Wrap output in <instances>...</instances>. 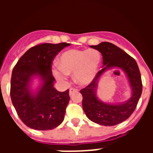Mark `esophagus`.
Instances as JSON below:
<instances>
[{
    "label": "esophagus",
    "instance_id": "esophagus-1",
    "mask_svg": "<svg viewBox=\"0 0 153 153\" xmlns=\"http://www.w3.org/2000/svg\"><path fill=\"white\" fill-rule=\"evenodd\" d=\"M78 90L76 89H74V88H70V91H69V93H70V95L71 96L74 93H76V92H77Z\"/></svg>",
    "mask_w": 153,
    "mask_h": 153
}]
</instances>
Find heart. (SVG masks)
Segmentation results:
<instances>
[{
  "instance_id": "b5f03b06",
  "label": "heart",
  "mask_w": 153,
  "mask_h": 153,
  "mask_svg": "<svg viewBox=\"0 0 153 153\" xmlns=\"http://www.w3.org/2000/svg\"><path fill=\"white\" fill-rule=\"evenodd\" d=\"M100 62V53L96 49L68 50L58 58V67L53 69V74L60 81L74 74L76 83L86 86L95 79Z\"/></svg>"
}]
</instances>
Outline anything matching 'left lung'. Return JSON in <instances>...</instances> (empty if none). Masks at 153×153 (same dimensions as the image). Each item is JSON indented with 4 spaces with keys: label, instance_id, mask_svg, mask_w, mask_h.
<instances>
[{
    "label": "left lung",
    "instance_id": "8db88e82",
    "mask_svg": "<svg viewBox=\"0 0 153 153\" xmlns=\"http://www.w3.org/2000/svg\"><path fill=\"white\" fill-rule=\"evenodd\" d=\"M90 47L101 53L103 65L93 82L80 90L83 96V109L92 122L106 126L117 125L130 117L141 97L143 85L140 70L133 58L111 43L102 42ZM111 68H120L127 76L131 96L125 102L109 104L103 102L97 97L98 81L104 72Z\"/></svg>",
    "mask_w": 153,
    "mask_h": 153
}]
</instances>
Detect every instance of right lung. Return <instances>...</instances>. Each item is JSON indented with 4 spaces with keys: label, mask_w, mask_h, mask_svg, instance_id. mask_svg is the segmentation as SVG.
I'll list each match as a JSON object with an SVG mask.
<instances>
[{
    "label": "right lung",
    "mask_w": 153,
    "mask_h": 153,
    "mask_svg": "<svg viewBox=\"0 0 153 153\" xmlns=\"http://www.w3.org/2000/svg\"><path fill=\"white\" fill-rule=\"evenodd\" d=\"M70 44H43L31 47L13 69L10 98L18 117L27 126L36 130H50L64 120L70 101L69 90L55 89L51 71L53 58ZM39 86L33 88L34 79Z\"/></svg>",
    "instance_id": "right-lung-1"
}]
</instances>
